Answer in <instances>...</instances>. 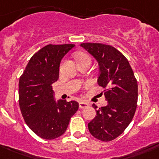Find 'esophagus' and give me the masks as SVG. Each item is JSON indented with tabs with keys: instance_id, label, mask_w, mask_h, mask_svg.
<instances>
[{
	"instance_id": "34e87169",
	"label": "esophagus",
	"mask_w": 159,
	"mask_h": 159,
	"mask_svg": "<svg viewBox=\"0 0 159 159\" xmlns=\"http://www.w3.org/2000/svg\"><path fill=\"white\" fill-rule=\"evenodd\" d=\"M79 106H80V109H83V108H86V107H87V106H89V104H88L87 102L82 101V102H80Z\"/></svg>"
}]
</instances>
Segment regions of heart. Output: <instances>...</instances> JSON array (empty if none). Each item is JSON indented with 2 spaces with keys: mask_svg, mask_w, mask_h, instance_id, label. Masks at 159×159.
Returning <instances> with one entry per match:
<instances>
[{
  "mask_svg": "<svg viewBox=\"0 0 159 159\" xmlns=\"http://www.w3.org/2000/svg\"><path fill=\"white\" fill-rule=\"evenodd\" d=\"M90 60V58H89V56L85 54V53H80L77 55V61H82V60Z\"/></svg>",
  "mask_w": 159,
  "mask_h": 159,
  "instance_id": "heart-1",
  "label": "heart"
}]
</instances>
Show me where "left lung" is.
Masks as SVG:
<instances>
[{
  "label": "left lung",
  "instance_id": "left-lung-1",
  "mask_svg": "<svg viewBox=\"0 0 159 159\" xmlns=\"http://www.w3.org/2000/svg\"><path fill=\"white\" fill-rule=\"evenodd\" d=\"M82 47L98 62V84L105 89L107 105L96 109L88 123L89 132L97 139L109 142L120 135L135 115L138 101V83L128 60L115 47L102 43H84Z\"/></svg>",
  "mask_w": 159,
  "mask_h": 159
}]
</instances>
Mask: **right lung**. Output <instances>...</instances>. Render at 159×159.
<instances>
[{"label":"right lung","mask_w":159,"mask_h":159,"mask_svg":"<svg viewBox=\"0 0 159 159\" xmlns=\"http://www.w3.org/2000/svg\"><path fill=\"white\" fill-rule=\"evenodd\" d=\"M74 44H49L29 60L19 80V105L24 121L44 139H54L66 132L79 108L76 101L54 99L52 84L59 78L60 62Z\"/></svg>","instance_id":"1"}]
</instances>
